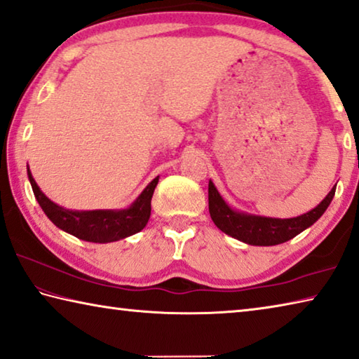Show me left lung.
I'll return each mask as SVG.
<instances>
[{
    "mask_svg": "<svg viewBox=\"0 0 359 359\" xmlns=\"http://www.w3.org/2000/svg\"><path fill=\"white\" fill-rule=\"evenodd\" d=\"M336 186L327 194L318 207L313 208L309 213L297 216L290 219H277V218H264V216L245 215L232 210L222 201L219 192L216 191L215 184L208 183V210L210 216L216 226L222 232L231 235V237L245 242L248 245L257 246H272L285 243L287 240L294 238L297 233H301L305 229L310 227L313 222L321 218L326 208L331 203Z\"/></svg>",
    "mask_w": 359,
    "mask_h": 359,
    "instance_id": "1",
    "label": "left lung"
}]
</instances>
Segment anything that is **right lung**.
I'll return each mask as SVG.
<instances>
[{"instance_id":"right-lung-1","label":"right lung","mask_w":359,"mask_h":359,"mask_svg":"<svg viewBox=\"0 0 359 359\" xmlns=\"http://www.w3.org/2000/svg\"><path fill=\"white\" fill-rule=\"evenodd\" d=\"M28 180H30L34 197L54 224L86 242L108 243L116 240L126 238L128 235L140 232L151 216V198L158 183V176L146 186L130 208L127 210H93V211H72L58 207L47 198L33 180L30 168H28Z\"/></svg>"}]
</instances>
